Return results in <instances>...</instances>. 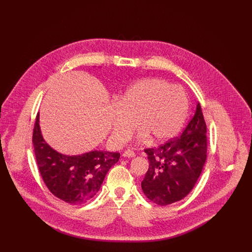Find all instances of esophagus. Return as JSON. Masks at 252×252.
Instances as JSON below:
<instances>
[{
    "mask_svg": "<svg viewBox=\"0 0 252 252\" xmlns=\"http://www.w3.org/2000/svg\"><path fill=\"white\" fill-rule=\"evenodd\" d=\"M123 156L125 157V158H134L135 157V154L131 151V150H126L124 154H123Z\"/></svg>",
    "mask_w": 252,
    "mask_h": 252,
    "instance_id": "1",
    "label": "esophagus"
}]
</instances>
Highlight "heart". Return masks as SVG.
<instances>
[{
	"instance_id": "b5f03b06",
	"label": "heart",
	"mask_w": 252,
	"mask_h": 252,
	"mask_svg": "<svg viewBox=\"0 0 252 252\" xmlns=\"http://www.w3.org/2000/svg\"><path fill=\"white\" fill-rule=\"evenodd\" d=\"M189 100L184 89L164 80L146 79L133 84L115 107L113 128L119 141L126 140L135 128L141 137L162 142L182 129L188 115Z\"/></svg>"
}]
</instances>
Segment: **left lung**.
<instances>
[{"label":"left lung","mask_w":252,"mask_h":252,"mask_svg":"<svg viewBox=\"0 0 252 252\" xmlns=\"http://www.w3.org/2000/svg\"><path fill=\"white\" fill-rule=\"evenodd\" d=\"M206 124L199 102L181 136L158 148L146 149L149 169L141 182L143 193L158 205L185 198L193 189L206 160Z\"/></svg>","instance_id":"1"}]
</instances>
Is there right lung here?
Masks as SVG:
<instances>
[{"label":"right lung","instance_id":"right-lung-1","mask_svg":"<svg viewBox=\"0 0 252 252\" xmlns=\"http://www.w3.org/2000/svg\"><path fill=\"white\" fill-rule=\"evenodd\" d=\"M35 118L32 143L43 181L58 198L69 204L89 202L99 190L110 168L119 161V153L94 151L81 156H65L45 141Z\"/></svg>","mask_w":252,"mask_h":252}]
</instances>
